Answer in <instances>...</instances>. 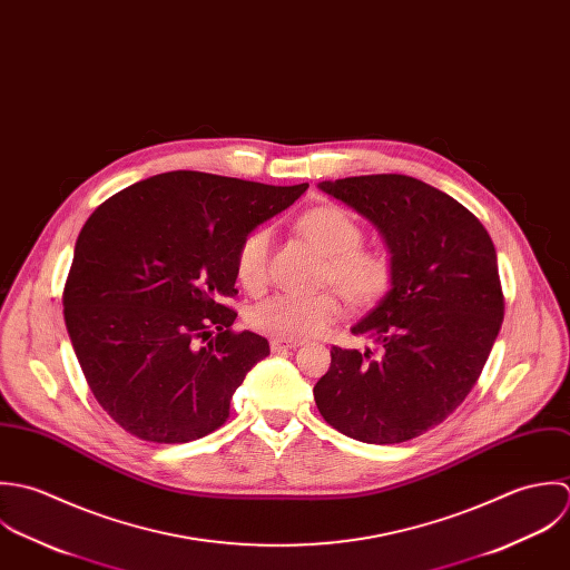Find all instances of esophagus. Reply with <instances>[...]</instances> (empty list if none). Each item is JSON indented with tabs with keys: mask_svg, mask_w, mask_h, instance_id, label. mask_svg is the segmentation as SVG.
I'll list each match as a JSON object with an SVG mask.
<instances>
[{
	"mask_svg": "<svg viewBox=\"0 0 570 570\" xmlns=\"http://www.w3.org/2000/svg\"><path fill=\"white\" fill-rule=\"evenodd\" d=\"M304 342L299 340H271V350L273 352H286V350H295Z\"/></svg>",
	"mask_w": 570,
	"mask_h": 570,
	"instance_id": "1",
	"label": "esophagus"
}]
</instances>
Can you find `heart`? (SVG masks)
Listing matches in <instances>:
<instances>
[{
  "instance_id": "obj_1",
  "label": "heart",
  "mask_w": 570,
  "mask_h": 570,
  "mask_svg": "<svg viewBox=\"0 0 570 570\" xmlns=\"http://www.w3.org/2000/svg\"><path fill=\"white\" fill-rule=\"evenodd\" d=\"M297 230L315 248L328 255L324 277L326 282H335L350 302L367 306L385 295L394 273L392 257L381 248L361 246L363 228L345 209L335 205L315 207L297 220ZM268 246L271 230L264 227L248 230L237 244L235 275L250 293L262 291L266 284ZM342 293H275L253 304L246 313V322L253 331L275 340L317 337L342 320Z\"/></svg>"
}]
</instances>
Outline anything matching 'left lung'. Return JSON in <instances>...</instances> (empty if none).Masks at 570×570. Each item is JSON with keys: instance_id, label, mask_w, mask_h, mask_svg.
<instances>
[{"instance_id": "8db88e82", "label": "left lung", "mask_w": 570, "mask_h": 570, "mask_svg": "<svg viewBox=\"0 0 570 570\" xmlns=\"http://www.w3.org/2000/svg\"><path fill=\"white\" fill-rule=\"evenodd\" d=\"M320 189L379 228L394 273L352 326L381 352L335 345L315 403L354 441L405 443L454 412L489 358L504 320L493 242L469 209L412 176H354Z\"/></svg>"}]
</instances>
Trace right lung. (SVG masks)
<instances>
[{
	"mask_svg": "<svg viewBox=\"0 0 570 570\" xmlns=\"http://www.w3.org/2000/svg\"><path fill=\"white\" fill-rule=\"evenodd\" d=\"M306 189L167 171L88 218L63 317L95 399L125 432L174 445L227 421L233 392L271 354L264 337L230 331L237 244Z\"/></svg>",
	"mask_w": 570,
	"mask_h": 570,
	"instance_id": "add662e5",
	"label": "right lung"
}]
</instances>
